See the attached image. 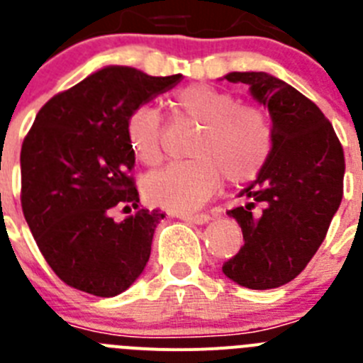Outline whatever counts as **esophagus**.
I'll list each match as a JSON object with an SVG mask.
<instances>
[{
    "mask_svg": "<svg viewBox=\"0 0 363 363\" xmlns=\"http://www.w3.org/2000/svg\"><path fill=\"white\" fill-rule=\"evenodd\" d=\"M179 219L186 220V223H194V225H204V223H208L212 217L206 216V213H181Z\"/></svg>",
    "mask_w": 363,
    "mask_h": 363,
    "instance_id": "34e87169",
    "label": "esophagus"
}]
</instances>
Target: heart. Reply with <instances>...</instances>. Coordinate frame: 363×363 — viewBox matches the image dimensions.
Here are the masks:
<instances>
[{"label": "heart", "instance_id": "heart-1", "mask_svg": "<svg viewBox=\"0 0 363 363\" xmlns=\"http://www.w3.org/2000/svg\"><path fill=\"white\" fill-rule=\"evenodd\" d=\"M175 109L201 125L190 144L191 160L168 164L144 181L146 197L173 212H190L206 203L220 186L254 181L269 162L274 125L256 106L241 104L238 94L208 84L179 91ZM125 138L138 160L157 166L162 160V118L150 106H138L125 121Z\"/></svg>", "mask_w": 363, "mask_h": 363}]
</instances>
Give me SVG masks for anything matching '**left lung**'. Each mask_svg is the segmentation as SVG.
I'll list each match as a JSON object with an SVG mask.
<instances>
[{
  "mask_svg": "<svg viewBox=\"0 0 363 363\" xmlns=\"http://www.w3.org/2000/svg\"><path fill=\"white\" fill-rule=\"evenodd\" d=\"M269 107L274 147L248 188L247 203L228 210L245 245L223 264L238 285L267 291L292 281L313 259L343 197L345 157L333 124L307 96L267 72H230Z\"/></svg>",
  "mask_w": 363,
  "mask_h": 363,
  "instance_id": "obj_1",
  "label": "left lung"
}]
</instances>
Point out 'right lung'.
Masks as SVG:
<instances>
[{"mask_svg":"<svg viewBox=\"0 0 363 363\" xmlns=\"http://www.w3.org/2000/svg\"><path fill=\"white\" fill-rule=\"evenodd\" d=\"M179 80L106 67L38 111L21 146V208L65 285L111 298L143 274L164 213L138 206L125 121ZM118 209L128 213L121 221Z\"/></svg>","mask_w":363,"mask_h":363,"instance_id":"right-lung-1","label":"right lung"}]
</instances>
